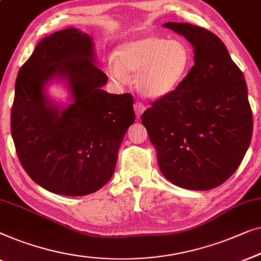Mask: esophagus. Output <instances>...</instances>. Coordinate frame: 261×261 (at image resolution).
Masks as SVG:
<instances>
[{
  "mask_svg": "<svg viewBox=\"0 0 261 261\" xmlns=\"http://www.w3.org/2000/svg\"><path fill=\"white\" fill-rule=\"evenodd\" d=\"M144 111H145L144 104H142V102H136V104H135V112H136V116H137V118H139V117H141V115Z\"/></svg>",
  "mask_w": 261,
  "mask_h": 261,
  "instance_id": "1",
  "label": "esophagus"
}]
</instances>
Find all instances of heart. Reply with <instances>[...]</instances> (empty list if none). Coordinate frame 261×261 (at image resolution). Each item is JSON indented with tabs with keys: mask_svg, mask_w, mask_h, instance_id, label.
<instances>
[{
	"mask_svg": "<svg viewBox=\"0 0 261 261\" xmlns=\"http://www.w3.org/2000/svg\"><path fill=\"white\" fill-rule=\"evenodd\" d=\"M192 53L183 41L168 40L152 34L138 35L119 43L115 59L108 68L117 82L124 83L126 73H135V85L145 97L169 95L188 74Z\"/></svg>",
	"mask_w": 261,
	"mask_h": 261,
	"instance_id": "b5f03b06",
	"label": "heart"
}]
</instances>
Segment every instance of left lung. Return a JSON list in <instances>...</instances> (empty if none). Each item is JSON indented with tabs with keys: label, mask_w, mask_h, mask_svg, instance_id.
<instances>
[{
	"label": "left lung",
	"mask_w": 261,
	"mask_h": 261,
	"mask_svg": "<svg viewBox=\"0 0 261 261\" xmlns=\"http://www.w3.org/2000/svg\"><path fill=\"white\" fill-rule=\"evenodd\" d=\"M163 25L192 43L195 64L177 90L145 110L142 123L168 181L213 189L234 174L252 139L245 76L212 32L190 23Z\"/></svg>",
	"instance_id": "obj_1"
}]
</instances>
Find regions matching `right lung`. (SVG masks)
I'll return each mask as SVG.
<instances>
[{"label":"right lung","instance_id":"obj_1","mask_svg":"<svg viewBox=\"0 0 261 261\" xmlns=\"http://www.w3.org/2000/svg\"><path fill=\"white\" fill-rule=\"evenodd\" d=\"M94 61L92 38L67 28L42 39L17 74L10 116L16 153L29 177L50 193L83 196L104 187L136 119L132 95L101 90L108 75ZM52 79L68 84L67 108L45 94Z\"/></svg>","mask_w":261,"mask_h":261}]
</instances>
